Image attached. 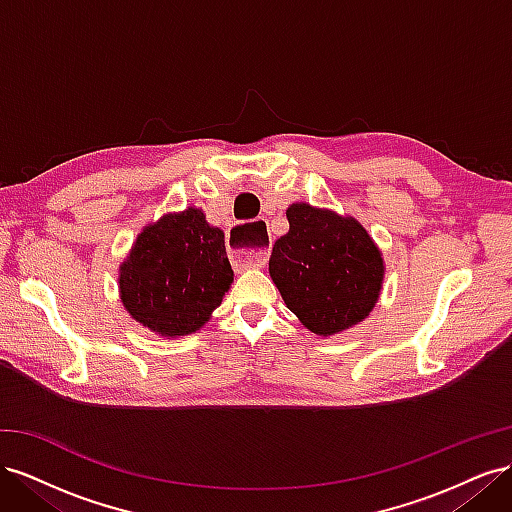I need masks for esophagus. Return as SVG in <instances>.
Returning a JSON list of instances; mask_svg holds the SVG:
<instances>
[{"mask_svg": "<svg viewBox=\"0 0 512 512\" xmlns=\"http://www.w3.org/2000/svg\"><path fill=\"white\" fill-rule=\"evenodd\" d=\"M265 224H237L230 230V256L239 267H262L269 260L267 243H252V235Z\"/></svg>", "mask_w": 512, "mask_h": 512, "instance_id": "1", "label": "esophagus"}]
</instances>
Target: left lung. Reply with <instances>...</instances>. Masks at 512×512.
<instances>
[{"label": "left lung", "instance_id": "left-lung-1", "mask_svg": "<svg viewBox=\"0 0 512 512\" xmlns=\"http://www.w3.org/2000/svg\"><path fill=\"white\" fill-rule=\"evenodd\" d=\"M290 230L273 245L269 273L290 312L322 337L369 316L384 280L382 254L354 218L307 203L288 207Z\"/></svg>", "mask_w": 512, "mask_h": 512}]
</instances>
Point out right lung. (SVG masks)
I'll return each instance as SVG.
<instances>
[{
	"instance_id": "obj_1",
	"label": "right lung",
	"mask_w": 512,
	"mask_h": 512,
	"mask_svg": "<svg viewBox=\"0 0 512 512\" xmlns=\"http://www.w3.org/2000/svg\"><path fill=\"white\" fill-rule=\"evenodd\" d=\"M230 284L224 232L194 207L145 226L119 267L126 312L162 337L196 333Z\"/></svg>"
}]
</instances>
